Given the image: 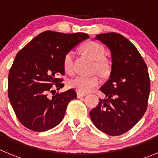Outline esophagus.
<instances>
[{
    "instance_id": "34e87169",
    "label": "esophagus",
    "mask_w": 158,
    "mask_h": 158,
    "mask_svg": "<svg viewBox=\"0 0 158 158\" xmlns=\"http://www.w3.org/2000/svg\"><path fill=\"white\" fill-rule=\"evenodd\" d=\"M85 93H80V92H77V98H81V97H84V96H85Z\"/></svg>"
}]
</instances>
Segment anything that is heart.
I'll use <instances>...</instances> for the list:
<instances>
[{
    "instance_id": "obj_1",
    "label": "heart",
    "mask_w": 158,
    "mask_h": 158,
    "mask_svg": "<svg viewBox=\"0 0 158 158\" xmlns=\"http://www.w3.org/2000/svg\"><path fill=\"white\" fill-rule=\"evenodd\" d=\"M82 51L95 61L94 69L101 74L106 75L111 71V62L105 58L106 51L104 46L95 41H89L82 46ZM75 54L69 51L65 54L63 58L64 69L68 73H72L73 71V61ZM100 78L98 76L83 77L77 76L69 80V87L82 93H89L99 85Z\"/></svg>"
}]
</instances>
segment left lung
Here are the masks:
<instances>
[{"label": "left lung", "instance_id": "left-lung-1", "mask_svg": "<svg viewBox=\"0 0 158 158\" xmlns=\"http://www.w3.org/2000/svg\"><path fill=\"white\" fill-rule=\"evenodd\" d=\"M111 53L109 79L100 88L105 99L89 112L95 126L111 136L127 132L144 115L150 82L140 53L122 35L110 32L95 37Z\"/></svg>", "mask_w": 158, "mask_h": 158}]
</instances>
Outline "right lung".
I'll return each mask as SVG.
<instances>
[{
    "label": "right lung",
    "mask_w": 158,
    "mask_h": 158,
    "mask_svg": "<svg viewBox=\"0 0 158 158\" xmlns=\"http://www.w3.org/2000/svg\"><path fill=\"white\" fill-rule=\"evenodd\" d=\"M85 33L64 34L47 31L34 38L16 54L8 73V98L19 121L36 132L60 123L69 101L77 98L73 89L55 94L63 88V58ZM52 93V97L48 96Z\"/></svg>",
    "instance_id": "obj_1"
}]
</instances>
